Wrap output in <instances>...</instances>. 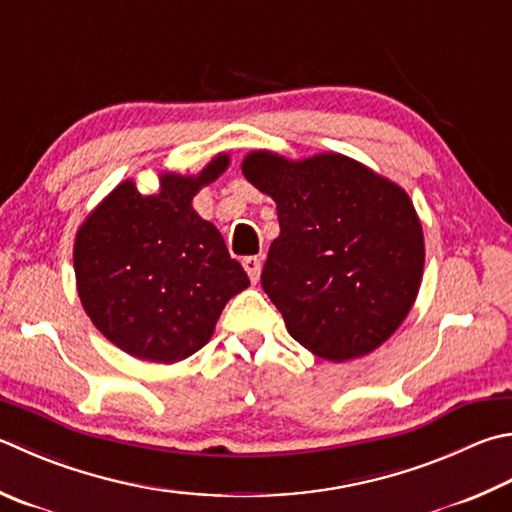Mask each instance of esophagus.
I'll use <instances>...</instances> for the list:
<instances>
[{
    "mask_svg": "<svg viewBox=\"0 0 512 512\" xmlns=\"http://www.w3.org/2000/svg\"><path fill=\"white\" fill-rule=\"evenodd\" d=\"M241 264H244V271L248 273L250 282L257 284L259 273H262V262H259V257H244V262Z\"/></svg>",
    "mask_w": 512,
    "mask_h": 512,
    "instance_id": "obj_1",
    "label": "esophagus"
}]
</instances>
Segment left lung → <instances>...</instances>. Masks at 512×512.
<instances>
[{
    "instance_id": "8db88e82",
    "label": "left lung",
    "mask_w": 512,
    "mask_h": 512,
    "mask_svg": "<svg viewBox=\"0 0 512 512\" xmlns=\"http://www.w3.org/2000/svg\"><path fill=\"white\" fill-rule=\"evenodd\" d=\"M241 172L277 203L262 286L288 333L333 362L383 345L423 277V228L407 192L333 152L288 161L257 150Z\"/></svg>"
}]
</instances>
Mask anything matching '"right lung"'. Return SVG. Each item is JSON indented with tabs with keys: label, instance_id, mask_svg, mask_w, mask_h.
Returning <instances> with one entry per match:
<instances>
[{
	"label": "right lung",
	"instance_id": "1",
	"mask_svg": "<svg viewBox=\"0 0 512 512\" xmlns=\"http://www.w3.org/2000/svg\"><path fill=\"white\" fill-rule=\"evenodd\" d=\"M228 163L219 154L197 176L165 172L156 194L123 181L78 228L80 302L129 356L165 365L192 356L212 338L230 297L250 286L221 232L192 208L194 194Z\"/></svg>",
	"mask_w": 512,
	"mask_h": 512
}]
</instances>
